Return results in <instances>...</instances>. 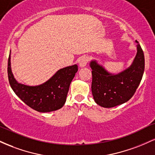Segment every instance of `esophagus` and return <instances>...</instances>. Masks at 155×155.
I'll list each match as a JSON object with an SVG mask.
<instances>
[{
    "mask_svg": "<svg viewBox=\"0 0 155 155\" xmlns=\"http://www.w3.org/2000/svg\"><path fill=\"white\" fill-rule=\"evenodd\" d=\"M88 61H89V57L88 56H86V55L82 56L81 58H80V59H79V66L81 68L86 66V65L87 64Z\"/></svg>",
    "mask_w": 155,
    "mask_h": 155,
    "instance_id": "obj_1",
    "label": "esophagus"
}]
</instances>
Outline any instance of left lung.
Listing matches in <instances>:
<instances>
[{"mask_svg": "<svg viewBox=\"0 0 155 155\" xmlns=\"http://www.w3.org/2000/svg\"><path fill=\"white\" fill-rule=\"evenodd\" d=\"M144 65V55L139 44H137V54L132 65L118 74L107 72L95 60L90 62L92 93L96 104L111 108L128 101L139 86Z\"/></svg>", "mask_w": 155, "mask_h": 155, "instance_id": "8db88e82", "label": "left lung"}]
</instances>
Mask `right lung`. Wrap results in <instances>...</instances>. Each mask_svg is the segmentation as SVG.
<instances>
[{
	"mask_svg": "<svg viewBox=\"0 0 155 155\" xmlns=\"http://www.w3.org/2000/svg\"><path fill=\"white\" fill-rule=\"evenodd\" d=\"M11 57L8 60V81L13 91L29 107L38 112H50L61 108L66 101L71 82L78 71L77 65L60 69L52 77L38 86L18 83L11 69Z\"/></svg>",
	"mask_w": 155,
	"mask_h": 155,
	"instance_id": "1",
	"label": "right lung"
}]
</instances>
